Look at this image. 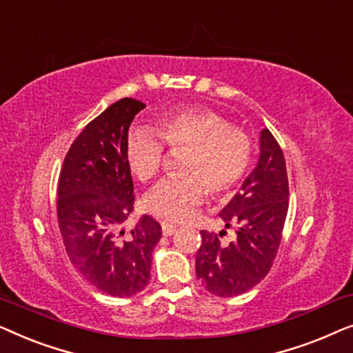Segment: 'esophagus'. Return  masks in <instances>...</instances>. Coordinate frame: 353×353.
I'll use <instances>...</instances> for the list:
<instances>
[{"label": "esophagus", "instance_id": "obj_1", "mask_svg": "<svg viewBox=\"0 0 353 353\" xmlns=\"http://www.w3.org/2000/svg\"><path fill=\"white\" fill-rule=\"evenodd\" d=\"M175 231H176V226H175V225H168V223H163V225H162V233H163V236H172V234H175Z\"/></svg>", "mask_w": 353, "mask_h": 353}]
</instances>
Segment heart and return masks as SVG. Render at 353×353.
I'll return each instance as SVG.
<instances>
[{"label":"heart","instance_id":"1","mask_svg":"<svg viewBox=\"0 0 353 353\" xmlns=\"http://www.w3.org/2000/svg\"><path fill=\"white\" fill-rule=\"evenodd\" d=\"M185 149L181 175L159 183L144 197V209L163 221H181L212 196L230 192L248 172L254 144L244 128L230 125L220 112L205 108L172 109L157 119L156 132L134 130L127 141V162L139 181L157 176L163 162V146Z\"/></svg>","mask_w":353,"mask_h":353}]
</instances>
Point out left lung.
Returning <instances> with one entry per match:
<instances>
[{"label":"left lung","mask_w":353,"mask_h":353,"mask_svg":"<svg viewBox=\"0 0 353 353\" xmlns=\"http://www.w3.org/2000/svg\"><path fill=\"white\" fill-rule=\"evenodd\" d=\"M289 207L286 161L268 128L260 133L257 167L241 191L220 212L226 228L236 231L231 243L219 234L201 231L196 274L202 286L219 297L244 294L267 276L283 238Z\"/></svg>","instance_id":"obj_1"}]
</instances>
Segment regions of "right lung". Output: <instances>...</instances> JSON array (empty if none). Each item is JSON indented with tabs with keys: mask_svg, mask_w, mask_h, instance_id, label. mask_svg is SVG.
Here are the masks:
<instances>
[{
	"mask_svg": "<svg viewBox=\"0 0 353 353\" xmlns=\"http://www.w3.org/2000/svg\"><path fill=\"white\" fill-rule=\"evenodd\" d=\"M146 108L123 98L86 125L67 152L57 183V223L65 252L86 281L112 297L141 292L151 278L152 250L162 228L143 215L130 233L133 210L127 162L128 128Z\"/></svg>",
	"mask_w": 353,
	"mask_h": 353,
	"instance_id": "add662e5",
	"label": "right lung"
}]
</instances>
